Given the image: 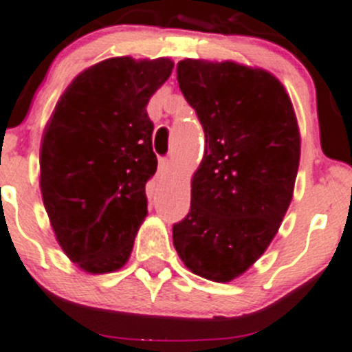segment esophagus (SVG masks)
Wrapping results in <instances>:
<instances>
[{
	"label": "esophagus",
	"instance_id": "esophagus-1",
	"mask_svg": "<svg viewBox=\"0 0 352 352\" xmlns=\"http://www.w3.org/2000/svg\"><path fill=\"white\" fill-rule=\"evenodd\" d=\"M170 170H172V161L166 160V157L160 160V166H157V172H160V175H166Z\"/></svg>",
	"mask_w": 352,
	"mask_h": 352
}]
</instances>
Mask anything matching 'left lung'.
<instances>
[{
  "label": "left lung",
  "mask_w": 352,
  "mask_h": 352,
  "mask_svg": "<svg viewBox=\"0 0 352 352\" xmlns=\"http://www.w3.org/2000/svg\"><path fill=\"white\" fill-rule=\"evenodd\" d=\"M177 80L205 131V154L191 210L173 224V246L189 271L226 283L264 254L290 206L297 118L283 85L264 69L186 58Z\"/></svg>",
  "instance_id": "1"
}]
</instances>
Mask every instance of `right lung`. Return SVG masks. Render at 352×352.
I'll use <instances>...</instances> for the list:
<instances>
[{
	"mask_svg": "<svg viewBox=\"0 0 352 352\" xmlns=\"http://www.w3.org/2000/svg\"><path fill=\"white\" fill-rule=\"evenodd\" d=\"M170 58L102 60L74 78L48 121L39 187L64 254L91 274L126 264L156 173L146 106L170 78Z\"/></svg>",
	"mask_w": 352,
	"mask_h": 352,
	"instance_id": "right-lung-1",
	"label": "right lung"
}]
</instances>
